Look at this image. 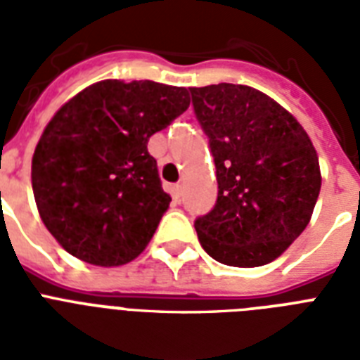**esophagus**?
<instances>
[{"mask_svg": "<svg viewBox=\"0 0 360 360\" xmlns=\"http://www.w3.org/2000/svg\"><path fill=\"white\" fill-rule=\"evenodd\" d=\"M181 194H183V191H181V185L177 183V185L172 186V198H174L175 202H179L181 200Z\"/></svg>", "mask_w": 360, "mask_h": 360, "instance_id": "34e87169", "label": "esophagus"}]
</instances>
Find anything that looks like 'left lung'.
<instances>
[{
    "label": "left lung",
    "mask_w": 360,
    "mask_h": 360,
    "mask_svg": "<svg viewBox=\"0 0 360 360\" xmlns=\"http://www.w3.org/2000/svg\"><path fill=\"white\" fill-rule=\"evenodd\" d=\"M209 136L219 198L194 222L203 250L231 267L282 256L312 219L321 188L316 147L274 98L239 84L191 87Z\"/></svg>",
    "instance_id": "8db88e82"
}]
</instances>
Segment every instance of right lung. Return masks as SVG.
<instances>
[{
	"label": "right lung",
	"instance_id": "1",
	"mask_svg": "<svg viewBox=\"0 0 360 360\" xmlns=\"http://www.w3.org/2000/svg\"><path fill=\"white\" fill-rule=\"evenodd\" d=\"M188 106L186 87L103 80L53 114L33 153L31 185L65 250L101 267L146 250L172 202L147 141Z\"/></svg>",
	"mask_w": 360,
	"mask_h": 360
}]
</instances>
